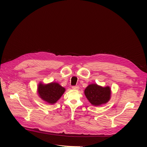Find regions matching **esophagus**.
<instances>
[{"instance_id":"1","label":"esophagus","mask_w":147,"mask_h":147,"mask_svg":"<svg viewBox=\"0 0 147 147\" xmlns=\"http://www.w3.org/2000/svg\"><path fill=\"white\" fill-rule=\"evenodd\" d=\"M72 89L74 90H78L79 89V87L78 86H73Z\"/></svg>"}]
</instances>
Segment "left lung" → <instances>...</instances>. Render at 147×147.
<instances>
[{
	"label": "left lung",
	"mask_w": 147,
	"mask_h": 147,
	"mask_svg": "<svg viewBox=\"0 0 147 147\" xmlns=\"http://www.w3.org/2000/svg\"><path fill=\"white\" fill-rule=\"evenodd\" d=\"M110 87H102L97 84H91L84 90V94L94 106L98 107L108 103L111 98Z\"/></svg>",
	"instance_id": "1"
}]
</instances>
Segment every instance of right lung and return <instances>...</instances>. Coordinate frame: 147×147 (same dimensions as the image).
<instances>
[{"instance_id": "right-lung-1", "label": "right lung", "mask_w": 147, "mask_h": 147, "mask_svg": "<svg viewBox=\"0 0 147 147\" xmlns=\"http://www.w3.org/2000/svg\"><path fill=\"white\" fill-rule=\"evenodd\" d=\"M65 91L66 89L56 82L48 84L40 82L37 87V94L39 97L51 105L56 103Z\"/></svg>"}]
</instances>
